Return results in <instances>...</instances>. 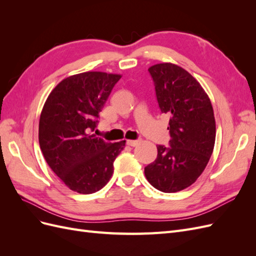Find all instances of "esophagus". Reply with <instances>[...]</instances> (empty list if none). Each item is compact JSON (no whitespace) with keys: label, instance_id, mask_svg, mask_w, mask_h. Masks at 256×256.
Here are the masks:
<instances>
[{"label":"esophagus","instance_id":"1","mask_svg":"<svg viewBox=\"0 0 256 256\" xmlns=\"http://www.w3.org/2000/svg\"><path fill=\"white\" fill-rule=\"evenodd\" d=\"M138 144V140H128L127 141V145H129V146H131V147H134V146H136Z\"/></svg>","mask_w":256,"mask_h":256}]
</instances>
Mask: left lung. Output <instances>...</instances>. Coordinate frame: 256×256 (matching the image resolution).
Listing matches in <instances>:
<instances>
[{
  "mask_svg": "<svg viewBox=\"0 0 256 256\" xmlns=\"http://www.w3.org/2000/svg\"><path fill=\"white\" fill-rule=\"evenodd\" d=\"M161 113L170 115V146L157 145V158L144 168L152 187L184 190L203 173L214 150L216 122L210 100L184 68L164 63L150 67Z\"/></svg>",
  "mask_w": 256,
  "mask_h": 256,
  "instance_id": "obj_1",
  "label": "left lung"
}]
</instances>
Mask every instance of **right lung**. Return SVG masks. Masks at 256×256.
<instances>
[{
	"instance_id": "right-lung-1",
	"label": "right lung",
	"mask_w": 256,
	"mask_h": 256,
	"mask_svg": "<svg viewBox=\"0 0 256 256\" xmlns=\"http://www.w3.org/2000/svg\"><path fill=\"white\" fill-rule=\"evenodd\" d=\"M120 74L90 72L60 82L46 102L40 120V150L48 166L69 189L90 194L104 188L113 162L126 141L96 136L102 110Z\"/></svg>"
}]
</instances>
